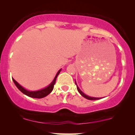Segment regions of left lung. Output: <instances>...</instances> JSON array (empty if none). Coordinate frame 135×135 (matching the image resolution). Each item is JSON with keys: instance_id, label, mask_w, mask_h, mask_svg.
<instances>
[{"instance_id": "1", "label": "left lung", "mask_w": 135, "mask_h": 135, "mask_svg": "<svg viewBox=\"0 0 135 135\" xmlns=\"http://www.w3.org/2000/svg\"><path fill=\"white\" fill-rule=\"evenodd\" d=\"M75 85L77 86V91H79V93L81 94L82 96H83V97H84L85 98L88 99V100H99V99H101L102 98H96V97H89V96H88L86 95V94H84V93L80 89V88L78 87V86H77V83L76 81H75Z\"/></svg>"}]
</instances>
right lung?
<instances>
[{
    "mask_svg": "<svg viewBox=\"0 0 135 135\" xmlns=\"http://www.w3.org/2000/svg\"><path fill=\"white\" fill-rule=\"evenodd\" d=\"M61 69H60L58 70V72H57L56 75L54 78V79L51 82V83L50 84H49L47 87L43 88V89H39V90H37V91H29L28 89H25V88H23V86H21V85L18 82H16L14 79L13 78V80L15 83V84L16 85V86L18 88V89L22 92L23 94H25V95L28 96V97H31V98H42L46 97V96H47L48 94H50L51 93V91H52L54 88V85L56 83V80L57 77L59 75L60 72H61Z\"/></svg>",
    "mask_w": 135,
    "mask_h": 135,
    "instance_id": "obj_1",
    "label": "right lung"
}]
</instances>
